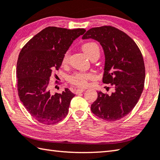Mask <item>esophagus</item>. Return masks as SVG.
<instances>
[{"mask_svg":"<svg viewBox=\"0 0 160 160\" xmlns=\"http://www.w3.org/2000/svg\"><path fill=\"white\" fill-rule=\"evenodd\" d=\"M85 90H84L83 89H75V94H81V93H82Z\"/></svg>","mask_w":160,"mask_h":160,"instance_id":"esophagus-1","label":"esophagus"}]
</instances>
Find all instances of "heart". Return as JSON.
I'll return each mask as SVG.
<instances>
[{
    "label": "heart",
    "mask_w": 160,
    "mask_h": 160,
    "mask_svg": "<svg viewBox=\"0 0 160 160\" xmlns=\"http://www.w3.org/2000/svg\"><path fill=\"white\" fill-rule=\"evenodd\" d=\"M83 52L88 55V56L92 59V58L100 54V49L97 42H88L83 44L82 46ZM69 54L68 52L63 55L62 59V64L66 65L68 62ZM94 77V75L91 72H75L68 77L69 82L72 85L80 88H84L88 85V80L91 79Z\"/></svg>",
    "instance_id": "obj_1"
}]
</instances>
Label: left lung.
I'll return each instance as SVG.
<instances>
[{"instance_id": "obj_1", "label": "left lung", "mask_w": 160, "mask_h": 160, "mask_svg": "<svg viewBox=\"0 0 160 160\" xmlns=\"http://www.w3.org/2000/svg\"><path fill=\"white\" fill-rule=\"evenodd\" d=\"M92 38L105 54L103 82L110 84L111 94L98 92L91 110L108 122L120 120L134 108L144 88L146 69L140 49L132 38L111 26L90 28L82 39Z\"/></svg>"}]
</instances>
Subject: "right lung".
<instances>
[{
    "instance_id": "right-lung-1",
    "label": "right lung",
    "mask_w": 160,
    "mask_h": 160,
    "mask_svg": "<svg viewBox=\"0 0 160 160\" xmlns=\"http://www.w3.org/2000/svg\"><path fill=\"white\" fill-rule=\"evenodd\" d=\"M84 28L67 29L48 27L22 48L17 63V91L20 101L39 122L50 125L66 118L75 97L68 88L52 94L49 81L54 71L62 66L63 55Z\"/></svg>"
}]
</instances>
